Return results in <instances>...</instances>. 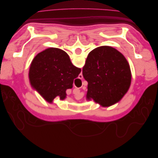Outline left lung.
<instances>
[{
	"instance_id": "obj_1",
	"label": "left lung",
	"mask_w": 158,
	"mask_h": 158,
	"mask_svg": "<svg viewBox=\"0 0 158 158\" xmlns=\"http://www.w3.org/2000/svg\"><path fill=\"white\" fill-rule=\"evenodd\" d=\"M82 74L87 81L86 99L103 107L118 102L131 83V71L122 53L109 46L97 47L88 55Z\"/></svg>"
}]
</instances>
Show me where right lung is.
Returning <instances> with one entry per match:
<instances>
[{"label":"right lung","instance_id":"1","mask_svg":"<svg viewBox=\"0 0 158 158\" xmlns=\"http://www.w3.org/2000/svg\"><path fill=\"white\" fill-rule=\"evenodd\" d=\"M81 69L71 63L66 52L58 48H49L38 53L31 62L29 78L31 86L47 102L56 96L66 98V90L73 88L74 80Z\"/></svg>","mask_w":158,"mask_h":158}]
</instances>
